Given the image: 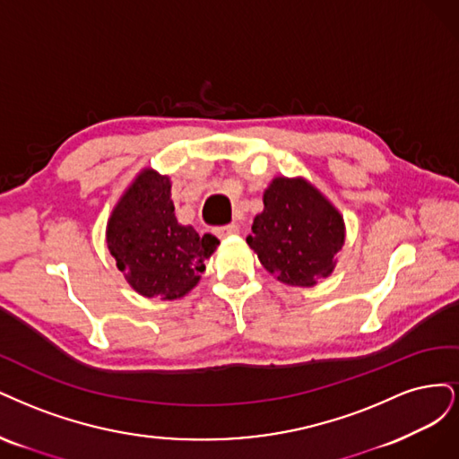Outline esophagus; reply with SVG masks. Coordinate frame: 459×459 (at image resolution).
Segmentation results:
<instances>
[{
  "instance_id": "esophagus-1",
  "label": "esophagus",
  "mask_w": 459,
  "mask_h": 459,
  "mask_svg": "<svg viewBox=\"0 0 459 459\" xmlns=\"http://www.w3.org/2000/svg\"><path fill=\"white\" fill-rule=\"evenodd\" d=\"M238 232H240L238 225H225V227H217L215 229V234L219 236V238H227V236H234V234H238Z\"/></svg>"
}]
</instances>
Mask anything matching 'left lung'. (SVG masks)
<instances>
[{
  "label": "left lung",
  "mask_w": 459,
  "mask_h": 459,
  "mask_svg": "<svg viewBox=\"0 0 459 459\" xmlns=\"http://www.w3.org/2000/svg\"><path fill=\"white\" fill-rule=\"evenodd\" d=\"M247 246L278 282L313 288L335 269L345 244V221L305 177H274L263 192Z\"/></svg>",
  "instance_id": "left-lung-1"
}]
</instances>
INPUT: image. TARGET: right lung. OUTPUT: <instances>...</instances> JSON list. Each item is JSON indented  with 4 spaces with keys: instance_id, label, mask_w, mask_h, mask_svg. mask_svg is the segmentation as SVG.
Instances as JSON below:
<instances>
[{
    "instance_id": "add662e5",
    "label": "right lung",
    "mask_w": 459,
    "mask_h": 459,
    "mask_svg": "<svg viewBox=\"0 0 459 459\" xmlns=\"http://www.w3.org/2000/svg\"><path fill=\"white\" fill-rule=\"evenodd\" d=\"M107 246L126 282L144 298L179 299L200 282L219 246L175 217L169 175L144 168L124 190L107 223Z\"/></svg>"
}]
</instances>
